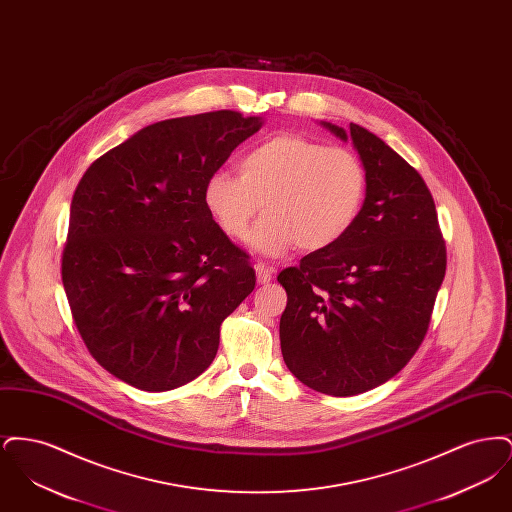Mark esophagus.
Returning a JSON list of instances; mask_svg holds the SVG:
<instances>
[{"label":"esophagus","mask_w":512,"mask_h":512,"mask_svg":"<svg viewBox=\"0 0 512 512\" xmlns=\"http://www.w3.org/2000/svg\"><path fill=\"white\" fill-rule=\"evenodd\" d=\"M255 272H257V282L259 284H268L274 278V268L267 267L265 263H257Z\"/></svg>","instance_id":"esophagus-1"}]
</instances>
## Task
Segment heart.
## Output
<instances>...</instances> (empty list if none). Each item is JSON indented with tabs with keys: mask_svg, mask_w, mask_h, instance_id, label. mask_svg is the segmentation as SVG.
<instances>
[{
	"mask_svg": "<svg viewBox=\"0 0 512 512\" xmlns=\"http://www.w3.org/2000/svg\"><path fill=\"white\" fill-rule=\"evenodd\" d=\"M240 176L219 171L203 188V203L220 230L244 238L261 209L249 244L263 255H284L293 245L305 253L341 242L359 219L366 199V169L347 147L278 134L249 149Z\"/></svg>",
	"mask_w": 512,
	"mask_h": 512,
	"instance_id": "b5f03b06",
	"label": "heart"
}]
</instances>
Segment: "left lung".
Masks as SVG:
<instances>
[{
  "mask_svg": "<svg viewBox=\"0 0 512 512\" xmlns=\"http://www.w3.org/2000/svg\"><path fill=\"white\" fill-rule=\"evenodd\" d=\"M366 169V199L351 232L284 268V363L311 390L349 397L393 378L430 326L447 251L422 176L359 124L349 132Z\"/></svg>",
  "mask_w": 512,
  "mask_h": 512,
  "instance_id": "left-lung-1",
  "label": "left lung"
}]
</instances>
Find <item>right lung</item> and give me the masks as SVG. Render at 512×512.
Instances as JSON below:
<instances>
[{
	"label": "right lung",
	"instance_id": "1",
	"mask_svg": "<svg viewBox=\"0 0 512 512\" xmlns=\"http://www.w3.org/2000/svg\"><path fill=\"white\" fill-rule=\"evenodd\" d=\"M261 124L228 109L155 122L80 178L61 278L80 338L122 382H192L253 292L249 255L209 215L203 188Z\"/></svg>",
	"mask_w": 512,
	"mask_h": 512
}]
</instances>
